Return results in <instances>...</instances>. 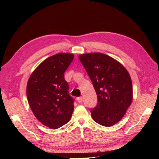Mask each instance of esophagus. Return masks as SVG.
I'll use <instances>...</instances> for the list:
<instances>
[{
	"label": "esophagus",
	"mask_w": 159,
	"mask_h": 159,
	"mask_svg": "<svg viewBox=\"0 0 159 159\" xmlns=\"http://www.w3.org/2000/svg\"><path fill=\"white\" fill-rule=\"evenodd\" d=\"M77 100H78V103H81V102H83V98H82V97H79V98H77Z\"/></svg>",
	"instance_id": "1"
}]
</instances>
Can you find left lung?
<instances>
[{"label":"left lung","instance_id":"1","mask_svg":"<svg viewBox=\"0 0 159 159\" xmlns=\"http://www.w3.org/2000/svg\"><path fill=\"white\" fill-rule=\"evenodd\" d=\"M98 95L97 106L91 110L94 121L105 127L116 124L125 114L133 100L131 76L125 67L102 53L80 54Z\"/></svg>","mask_w":159,"mask_h":159}]
</instances>
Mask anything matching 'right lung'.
I'll list each match as a JSON object with an SVG mask.
<instances>
[{
	"label": "right lung",
	"mask_w": 159,
	"mask_h": 159,
	"mask_svg": "<svg viewBox=\"0 0 159 159\" xmlns=\"http://www.w3.org/2000/svg\"><path fill=\"white\" fill-rule=\"evenodd\" d=\"M74 55L61 53L43 61L28 79L26 95L36 119L44 125L56 129L68 123L74 111V99L64 72Z\"/></svg>",
	"instance_id": "right-lung-1"
}]
</instances>
